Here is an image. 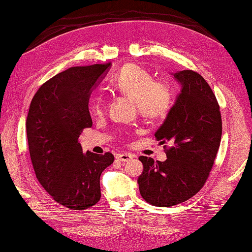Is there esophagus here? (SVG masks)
<instances>
[{
	"instance_id": "1",
	"label": "esophagus",
	"mask_w": 252,
	"mask_h": 252,
	"mask_svg": "<svg viewBox=\"0 0 252 252\" xmlns=\"http://www.w3.org/2000/svg\"><path fill=\"white\" fill-rule=\"evenodd\" d=\"M132 155H129V153H119V155L116 156V158L121 162H128L130 161L132 158Z\"/></svg>"
}]
</instances>
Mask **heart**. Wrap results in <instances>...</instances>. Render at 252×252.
I'll return each instance as SVG.
<instances>
[{
  "label": "heart",
  "mask_w": 252,
  "mask_h": 252,
  "mask_svg": "<svg viewBox=\"0 0 252 252\" xmlns=\"http://www.w3.org/2000/svg\"><path fill=\"white\" fill-rule=\"evenodd\" d=\"M113 90L135 100L142 119L155 121L165 116L172 109L174 91L166 80H157L153 76L135 64H127L117 71L111 80ZM104 109L103 96L97 94L92 100V111L101 114Z\"/></svg>",
  "instance_id": "1"
}]
</instances>
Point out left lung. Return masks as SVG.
<instances>
[{
    "instance_id": "left-lung-1",
    "label": "left lung",
    "mask_w": 252,
    "mask_h": 252,
    "mask_svg": "<svg viewBox=\"0 0 252 252\" xmlns=\"http://www.w3.org/2000/svg\"><path fill=\"white\" fill-rule=\"evenodd\" d=\"M181 94L156 132L167 158L139 157L141 197L155 207H173L200 191L210 175L222 137V117L212 89L193 70L174 74Z\"/></svg>"
}]
</instances>
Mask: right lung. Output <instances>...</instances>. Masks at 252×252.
<instances>
[{
	"mask_svg": "<svg viewBox=\"0 0 252 252\" xmlns=\"http://www.w3.org/2000/svg\"><path fill=\"white\" fill-rule=\"evenodd\" d=\"M110 63L74 66L40 87L30 103L26 130L38 182L54 201L86 210L101 198L100 176L114 162L110 152L83 153L78 142L92 126L88 110L91 89Z\"/></svg>",
	"mask_w": 252,
	"mask_h": 252,
	"instance_id": "right-lung-1",
	"label": "right lung"
}]
</instances>
